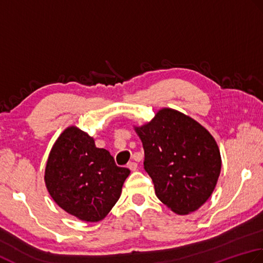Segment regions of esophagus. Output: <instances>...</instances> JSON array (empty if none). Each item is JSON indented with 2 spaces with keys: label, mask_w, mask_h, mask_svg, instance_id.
Instances as JSON below:
<instances>
[{
  "label": "esophagus",
  "mask_w": 263,
  "mask_h": 263,
  "mask_svg": "<svg viewBox=\"0 0 263 263\" xmlns=\"http://www.w3.org/2000/svg\"><path fill=\"white\" fill-rule=\"evenodd\" d=\"M127 167L129 168L132 171H136L137 170V163L136 162H129L127 164Z\"/></svg>",
  "instance_id": "obj_1"
}]
</instances>
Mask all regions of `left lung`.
Masks as SVG:
<instances>
[{
	"instance_id": "8db88e82",
	"label": "left lung",
	"mask_w": 263,
	"mask_h": 263,
	"mask_svg": "<svg viewBox=\"0 0 263 263\" xmlns=\"http://www.w3.org/2000/svg\"><path fill=\"white\" fill-rule=\"evenodd\" d=\"M135 132L158 199L177 214H189L204 204L221 170L220 151L211 134L191 117L169 108L135 127Z\"/></svg>"
}]
</instances>
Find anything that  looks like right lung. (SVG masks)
<instances>
[{"instance_id":"1","label":"right lung","mask_w":263,"mask_h":263,"mask_svg":"<svg viewBox=\"0 0 263 263\" xmlns=\"http://www.w3.org/2000/svg\"><path fill=\"white\" fill-rule=\"evenodd\" d=\"M130 170L118 167L109 151L70 126L53 145L45 168V185L57 204L79 220L104 219L119 200Z\"/></svg>"}]
</instances>
